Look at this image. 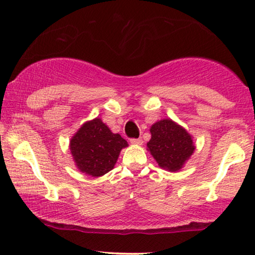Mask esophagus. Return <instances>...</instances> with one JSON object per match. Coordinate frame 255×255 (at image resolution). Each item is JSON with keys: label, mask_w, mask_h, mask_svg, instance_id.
<instances>
[{"label": "esophagus", "mask_w": 255, "mask_h": 255, "mask_svg": "<svg viewBox=\"0 0 255 255\" xmlns=\"http://www.w3.org/2000/svg\"><path fill=\"white\" fill-rule=\"evenodd\" d=\"M130 143L134 144V145H142L143 140H142V138H131Z\"/></svg>", "instance_id": "esophagus-1"}]
</instances>
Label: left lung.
Instances as JSON below:
<instances>
[{"instance_id": "1", "label": "left lung", "mask_w": 255, "mask_h": 255, "mask_svg": "<svg viewBox=\"0 0 255 255\" xmlns=\"http://www.w3.org/2000/svg\"><path fill=\"white\" fill-rule=\"evenodd\" d=\"M150 132L151 139L146 147L159 167L168 172L183 168L196 149L187 129L168 118L152 125Z\"/></svg>"}]
</instances>
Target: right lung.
Returning <instances> with one entry per match:
<instances>
[{
    "label": "right lung",
    "mask_w": 255,
    "mask_h": 255,
    "mask_svg": "<svg viewBox=\"0 0 255 255\" xmlns=\"http://www.w3.org/2000/svg\"><path fill=\"white\" fill-rule=\"evenodd\" d=\"M127 146V140L112 132L100 118L83 124L70 140L77 168L93 177L103 176L112 170L120 151Z\"/></svg>",
    "instance_id": "obj_1"
}]
</instances>
